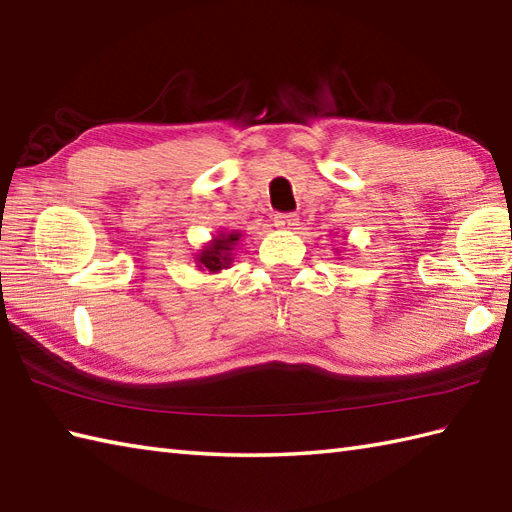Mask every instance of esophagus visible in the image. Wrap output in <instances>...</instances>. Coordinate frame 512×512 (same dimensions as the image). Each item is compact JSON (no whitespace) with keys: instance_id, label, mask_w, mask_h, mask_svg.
I'll return each instance as SVG.
<instances>
[{"instance_id":"34e87169","label":"esophagus","mask_w":512,"mask_h":512,"mask_svg":"<svg viewBox=\"0 0 512 512\" xmlns=\"http://www.w3.org/2000/svg\"><path fill=\"white\" fill-rule=\"evenodd\" d=\"M274 223H276V227H280V230H295L300 219H298V214H293V212H278L274 217Z\"/></svg>"}]
</instances>
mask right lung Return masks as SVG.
I'll return each instance as SVG.
<instances>
[{"label": "right lung", "mask_w": 512, "mask_h": 512, "mask_svg": "<svg viewBox=\"0 0 512 512\" xmlns=\"http://www.w3.org/2000/svg\"><path fill=\"white\" fill-rule=\"evenodd\" d=\"M241 238V232H223L219 236H214L212 241L201 249L197 256L199 269L210 271V274H219L221 269H227L232 265V252L234 245Z\"/></svg>", "instance_id": "1"}]
</instances>
